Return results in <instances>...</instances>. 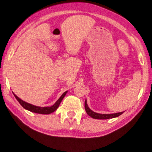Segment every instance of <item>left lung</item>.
<instances>
[{"label":"left lung","instance_id":"obj_1","mask_svg":"<svg viewBox=\"0 0 152 152\" xmlns=\"http://www.w3.org/2000/svg\"><path fill=\"white\" fill-rule=\"evenodd\" d=\"M85 111H86L87 114L89 116H90L91 117L94 119H112L115 118V117H119V115H121L124 112H118V113H115V114H99L96 113L93 111L90 110V108L88 107L87 104V100L85 101Z\"/></svg>","mask_w":152,"mask_h":152}]
</instances>
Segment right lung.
Instances as JSON below:
<instances>
[{
	"label": "right lung",
	"instance_id": "1",
	"mask_svg": "<svg viewBox=\"0 0 152 152\" xmlns=\"http://www.w3.org/2000/svg\"><path fill=\"white\" fill-rule=\"evenodd\" d=\"M66 93H67V91L62 94L61 97L59 98L58 100L53 105V106L45 107H37V106H35V105L29 104V103H27L26 102H24L23 100H22V99H20L19 97H18L14 93L13 94L14 96H15V97L16 98V99H17L20 104H21V106H22L23 108L26 109V110H29L30 112H35V113L43 114V115H49V114L53 113V112H55V110L58 108L59 105H60V102H61L62 100V99H63L64 97L65 96Z\"/></svg>",
	"mask_w": 152,
	"mask_h": 152
}]
</instances>
